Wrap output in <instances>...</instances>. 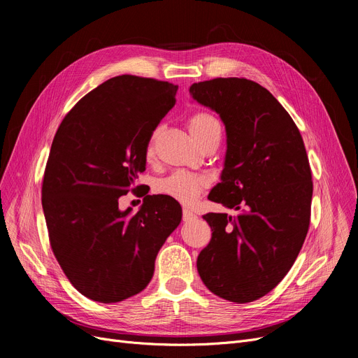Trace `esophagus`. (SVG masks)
Segmentation results:
<instances>
[{
	"label": "esophagus",
	"mask_w": 358,
	"mask_h": 358,
	"mask_svg": "<svg viewBox=\"0 0 358 358\" xmlns=\"http://www.w3.org/2000/svg\"><path fill=\"white\" fill-rule=\"evenodd\" d=\"M197 216L192 212V210H189V209H182V220L184 222H190V220H193V219H196Z\"/></svg>",
	"instance_id": "esophagus-1"
}]
</instances>
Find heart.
<instances>
[{"instance_id": "b5f03b06", "label": "heart", "mask_w": 358, "mask_h": 358, "mask_svg": "<svg viewBox=\"0 0 358 358\" xmlns=\"http://www.w3.org/2000/svg\"><path fill=\"white\" fill-rule=\"evenodd\" d=\"M187 126H189L192 135L201 146L213 139L220 138L222 135L220 122L217 120V117L212 115V113H208V111L194 113V115L189 119V122H187ZM159 130H161V126L155 127L148 139V143H146L148 157L154 154V146H155V141L158 138ZM206 187H208V180H206L203 176H197L187 171H176L158 182V190L162 194L173 197L184 204H190L196 201Z\"/></svg>"}]
</instances>
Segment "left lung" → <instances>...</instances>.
I'll return each mask as SVG.
<instances>
[{
    "label": "left lung",
    "instance_id": "1",
    "mask_svg": "<svg viewBox=\"0 0 358 358\" xmlns=\"http://www.w3.org/2000/svg\"><path fill=\"white\" fill-rule=\"evenodd\" d=\"M190 94L227 129L222 181L209 200L239 210L203 216L212 239L197 271L216 296L254 302L285 278L308 235L313 182L305 143L285 107L251 80L196 83Z\"/></svg>",
    "mask_w": 358,
    "mask_h": 358
}]
</instances>
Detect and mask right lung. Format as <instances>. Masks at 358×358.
Returning a JSON list of instances; mask_svg holds the SVG:
<instances>
[{
    "label": "right lung",
    "instance_id": "right-lung-1",
    "mask_svg": "<svg viewBox=\"0 0 358 358\" xmlns=\"http://www.w3.org/2000/svg\"><path fill=\"white\" fill-rule=\"evenodd\" d=\"M177 90L135 75L110 78L56 130L42 185L49 242L71 285L94 302L116 303L142 292L181 222L178 201L143 190L138 214L118 210L120 195L143 187L138 176L148 139L174 107Z\"/></svg>",
    "mask_w": 358,
    "mask_h": 358
}]
</instances>
